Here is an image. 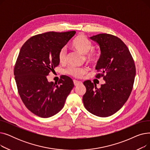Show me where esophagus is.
I'll return each mask as SVG.
<instances>
[{
  "label": "esophagus",
  "mask_w": 150,
  "mask_h": 150,
  "mask_svg": "<svg viewBox=\"0 0 150 150\" xmlns=\"http://www.w3.org/2000/svg\"><path fill=\"white\" fill-rule=\"evenodd\" d=\"M74 85L75 86H79L80 84H82V83L80 82V81H78L77 80H74Z\"/></svg>",
  "instance_id": "esophagus-1"
}]
</instances>
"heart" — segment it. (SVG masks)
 <instances>
[{
    "label": "heart",
    "mask_w": 150,
    "mask_h": 150,
    "mask_svg": "<svg viewBox=\"0 0 150 150\" xmlns=\"http://www.w3.org/2000/svg\"><path fill=\"white\" fill-rule=\"evenodd\" d=\"M71 46L73 49L84 54L85 60L90 64H95L98 62L100 56V51L98 49H92V41L84 35H78L71 44ZM58 58L61 63H64L66 61V50L64 48L59 50ZM88 70L86 67H70L66 70V73L75 78H80L87 73Z\"/></svg>",
    "instance_id": "1"
}]
</instances>
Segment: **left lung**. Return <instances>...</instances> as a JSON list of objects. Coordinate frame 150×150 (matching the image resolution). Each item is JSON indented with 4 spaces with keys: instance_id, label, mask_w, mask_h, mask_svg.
I'll return each instance as SVG.
<instances>
[{
    "instance_id": "obj_1",
    "label": "left lung",
    "mask_w": 150,
    "mask_h": 150,
    "mask_svg": "<svg viewBox=\"0 0 150 150\" xmlns=\"http://www.w3.org/2000/svg\"><path fill=\"white\" fill-rule=\"evenodd\" d=\"M101 50L96 76L106 81L100 88L91 81L83 83L86 92L83 97L85 108L101 117L112 115L124 105L132 90L136 76L134 61L127 46L118 37L101 33L90 38Z\"/></svg>"
}]
</instances>
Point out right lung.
Returning <instances> with one entry per match:
<instances>
[{"label": "right lung", "mask_w": 150, "mask_h": 150, "mask_svg": "<svg viewBox=\"0 0 150 150\" xmlns=\"http://www.w3.org/2000/svg\"><path fill=\"white\" fill-rule=\"evenodd\" d=\"M49 31L31 37L20 50L14 75L23 104L34 114L48 118L59 112L74 87L72 80L62 75L58 83L47 76L59 65V50L75 34Z\"/></svg>", "instance_id": "1"}]
</instances>
